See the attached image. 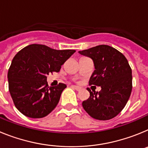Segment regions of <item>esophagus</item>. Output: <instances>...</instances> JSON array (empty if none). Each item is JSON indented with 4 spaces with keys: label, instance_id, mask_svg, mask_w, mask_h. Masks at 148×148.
Segmentation results:
<instances>
[{
    "label": "esophagus",
    "instance_id": "1",
    "mask_svg": "<svg viewBox=\"0 0 148 148\" xmlns=\"http://www.w3.org/2000/svg\"><path fill=\"white\" fill-rule=\"evenodd\" d=\"M72 87H73V88H74V89H75V90H76L77 91H79V90H82V87H79V86H76V85H73V86H72Z\"/></svg>",
    "mask_w": 148,
    "mask_h": 148
}]
</instances>
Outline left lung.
<instances>
[{
    "label": "left lung",
    "instance_id": "left-lung-1",
    "mask_svg": "<svg viewBox=\"0 0 148 148\" xmlns=\"http://www.w3.org/2000/svg\"><path fill=\"white\" fill-rule=\"evenodd\" d=\"M78 53L92 60L95 70L90 84L99 86V92H90L82 102L84 110L98 120L114 118L123 110L132 91V70L125 56L108 45H99Z\"/></svg>",
    "mask_w": 148,
    "mask_h": 148
}]
</instances>
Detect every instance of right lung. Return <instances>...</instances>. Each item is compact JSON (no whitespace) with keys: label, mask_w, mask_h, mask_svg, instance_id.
<instances>
[{"label":"right lung","mask_w":148,"mask_h":148,"mask_svg":"<svg viewBox=\"0 0 148 148\" xmlns=\"http://www.w3.org/2000/svg\"><path fill=\"white\" fill-rule=\"evenodd\" d=\"M74 49L57 50L42 44H30L15 55L8 71L9 90L17 109L33 119L45 117L55 109L66 87H49L47 75L60 71Z\"/></svg>","instance_id":"1"}]
</instances>
